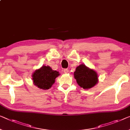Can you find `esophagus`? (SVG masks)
<instances>
[{
    "label": "esophagus",
    "mask_w": 130,
    "mask_h": 130,
    "mask_svg": "<svg viewBox=\"0 0 130 130\" xmlns=\"http://www.w3.org/2000/svg\"><path fill=\"white\" fill-rule=\"evenodd\" d=\"M63 72L65 73H68L69 72V70L68 69H63Z\"/></svg>",
    "instance_id": "1"
}]
</instances>
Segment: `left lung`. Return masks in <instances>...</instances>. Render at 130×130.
<instances>
[{"instance_id":"obj_1","label":"left lung","mask_w":130,"mask_h":130,"mask_svg":"<svg viewBox=\"0 0 130 130\" xmlns=\"http://www.w3.org/2000/svg\"><path fill=\"white\" fill-rule=\"evenodd\" d=\"M74 77L77 84L84 89L92 88L98 82V75L96 72L84 64L76 67L74 72Z\"/></svg>"}]
</instances>
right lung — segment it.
Masks as SVG:
<instances>
[{
  "instance_id": "add662e5",
  "label": "right lung",
  "mask_w": 130,
  "mask_h": 130,
  "mask_svg": "<svg viewBox=\"0 0 130 130\" xmlns=\"http://www.w3.org/2000/svg\"><path fill=\"white\" fill-rule=\"evenodd\" d=\"M59 72L54 71L50 67L43 66L36 70L32 75V80L35 85L42 89H50L55 82V79L59 76Z\"/></svg>"
}]
</instances>
